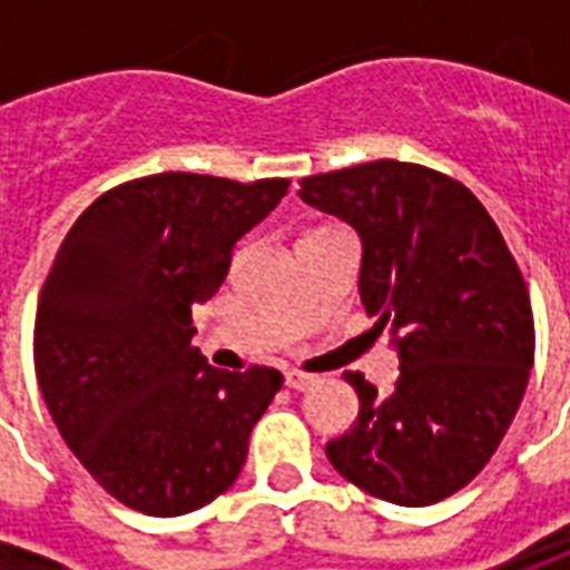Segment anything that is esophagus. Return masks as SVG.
<instances>
[{
    "label": "esophagus",
    "mask_w": 570,
    "mask_h": 570,
    "mask_svg": "<svg viewBox=\"0 0 570 570\" xmlns=\"http://www.w3.org/2000/svg\"><path fill=\"white\" fill-rule=\"evenodd\" d=\"M284 382H286V387H289V391H308L311 384L317 382V379H314V375H305V372L289 370L284 375Z\"/></svg>",
    "instance_id": "esophagus-1"
}]
</instances>
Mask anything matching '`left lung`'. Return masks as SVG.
<instances>
[{"mask_svg":"<svg viewBox=\"0 0 570 570\" xmlns=\"http://www.w3.org/2000/svg\"><path fill=\"white\" fill-rule=\"evenodd\" d=\"M298 198L360 235V302L400 357L391 394L347 372L360 415L326 458L372 498L442 501L489 464L528 387L534 321L513 253L470 188L421 164L308 176Z\"/></svg>","mask_w":570,"mask_h":570,"instance_id":"8db88e82","label":"left lung"}]
</instances>
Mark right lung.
<instances>
[{"label":"right lung","instance_id":"add662e5","mask_svg":"<svg viewBox=\"0 0 570 570\" xmlns=\"http://www.w3.org/2000/svg\"><path fill=\"white\" fill-rule=\"evenodd\" d=\"M289 179L155 174L109 188L69 228L36 311V379L60 436L116 501L183 515L219 498L284 375L213 370L191 305Z\"/></svg>","mask_w":570,"mask_h":570}]
</instances>
